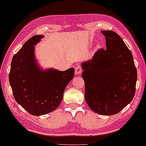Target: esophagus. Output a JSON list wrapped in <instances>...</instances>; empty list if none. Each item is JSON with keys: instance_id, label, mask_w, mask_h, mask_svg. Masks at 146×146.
<instances>
[{"instance_id": "1", "label": "esophagus", "mask_w": 146, "mask_h": 146, "mask_svg": "<svg viewBox=\"0 0 146 146\" xmlns=\"http://www.w3.org/2000/svg\"><path fill=\"white\" fill-rule=\"evenodd\" d=\"M82 72V69L80 66H77L75 68V73L76 75H79V74Z\"/></svg>"}]
</instances>
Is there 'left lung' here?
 <instances>
[{"instance_id": "left-lung-1", "label": "left lung", "mask_w": 146, "mask_h": 146, "mask_svg": "<svg viewBox=\"0 0 146 146\" xmlns=\"http://www.w3.org/2000/svg\"><path fill=\"white\" fill-rule=\"evenodd\" d=\"M106 49H99L91 60L84 61L82 77L89 108L100 115H112L134 98L137 70L131 50L112 31H102Z\"/></svg>"}]
</instances>
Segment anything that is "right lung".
Returning a JSON list of instances; mask_svg holds the SVG:
<instances>
[{"instance_id": "obj_1", "label": "right lung", "mask_w": 146, "mask_h": 146, "mask_svg": "<svg viewBox=\"0 0 146 146\" xmlns=\"http://www.w3.org/2000/svg\"><path fill=\"white\" fill-rule=\"evenodd\" d=\"M43 35L31 37L13 57L9 82L19 105L33 115L55 111L62 101L65 89L74 78V69H44L35 58V45Z\"/></svg>"}]
</instances>
